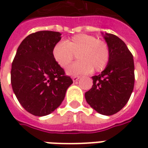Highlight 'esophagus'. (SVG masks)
Instances as JSON below:
<instances>
[{
    "label": "esophagus",
    "mask_w": 148,
    "mask_h": 148,
    "mask_svg": "<svg viewBox=\"0 0 148 148\" xmlns=\"http://www.w3.org/2000/svg\"><path fill=\"white\" fill-rule=\"evenodd\" d=\"M80 78V77L79 76H74V77H72V80H73V82H77V81H78V79Z\"/></svg>",
    "instance_id": "esophagus-1"
}]
</instances>
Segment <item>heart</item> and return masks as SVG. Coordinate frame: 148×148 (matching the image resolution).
<instances>
[{"label": "heart", "mask_w": 148, "mask_h": 148, "mask_svg": "<svg viewBox=\"0 0 148 148\" xmlns=\"http://www.w3.org/2000/svg\"><path fill=\"white\" fill-rule=\"evenodd\" d=\"M79 59L66 69L71 76L87 74L93 71H103L109 60V48L103 40L91 35L77 34L63 42H58L52 50L55 61L65 68L73 60L74 55Z\"/></svg>", "instance_id": "1"}]
</instances>
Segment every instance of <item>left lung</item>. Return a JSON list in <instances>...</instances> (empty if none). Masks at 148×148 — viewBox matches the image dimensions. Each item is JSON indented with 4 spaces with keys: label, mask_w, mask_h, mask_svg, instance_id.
Here are the masks:
<instances>
[{
    "label": "left lung",
    "mask_w": 148,
    "mask_h": 148,
    "mask_svg": "<svg viewBox=\"0 0 148 148\" xmlns=\"http://www.w3.org/2000/svg\"><path fill=\"white\" fill-rule=\"evenodd\" d=\"M101 34L109 46V62L99 75L92 77L93 86L85 97L98 113L111 116L124 108L133 91L134 60L123 40L112 34Z\"/></svg>",
    "instance_id": "left-lung-1"
}]
</instances>
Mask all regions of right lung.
I'll use <instances>...</instances> for the list:
<instances>
[{"label":"right lung","mask_w":148,"mask_h":148,"mask_svg":"<svg viewBox=\"0 0 148 148\" xmlns=\"http://www.w3.org/2000/svg\"><path fill=\"white\" fill-rule=\"evenodd\" d=\"M61 35L40 31L27 36L19 46L12 62L13 92L23 108L34 116H43L55 111L73 83L52 55Z\"/></svg>","instance_id":"obj_1"}]
</instances>
